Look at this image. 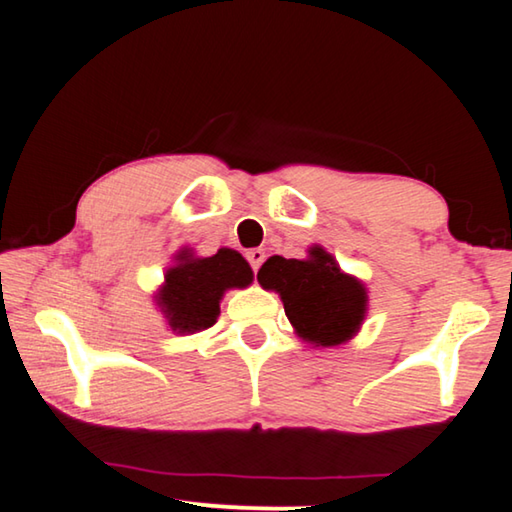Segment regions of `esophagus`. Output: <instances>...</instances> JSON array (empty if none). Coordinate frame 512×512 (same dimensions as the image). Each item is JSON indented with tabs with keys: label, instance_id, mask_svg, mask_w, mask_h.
I'll use <instances>...</instances> for the list:
<instances>
[{
	"label": "esophagus",
	"instance_id": "34e87169",
	"mask_svg": "<svg viewBox=\"0 0 512 512\" xmlns=\"http://www.w3.org/2000/svg\"><path fill=\"white\" fill-rule=\"evenodd\" d=\"M246 257H248V262H250V266H253V271L257 273V271H259V266H262V264H264V259H266V253H264V250H262V248H253V250H250V253H248Z\"/></svg>",
	"mask_w": 512,
	"mask_h": 512
}]
</instances>
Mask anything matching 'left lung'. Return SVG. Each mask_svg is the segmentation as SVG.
Wrapping results in <instances>:
<instances>
[{
  "instance_id": "left-lung-1",
  "label": "left lung",
  "mask_w": 512,
  "mask_h": 512,
  "mask_svg": "<svg viewBox=\"0 0 512 512\" xmlns=\"http://www.w3.org/2000/svg\"><path fill=\"white\" fill-rule=\"evenodd\" d=\"M264 289L280 293L284 314L300 339L316 348L350 341L366 318V287L343 273L325 248L311 246L307 259L268 257L257 273Z\"/></svg>"
}]
</instances>
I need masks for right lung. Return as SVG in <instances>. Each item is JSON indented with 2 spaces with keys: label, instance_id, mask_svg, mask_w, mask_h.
I'll use <instances>...</instances> for the list:
<instances>
[{
  "label": "right lung",
  "instance_id": "obj_1",
  "mask_svg": "<svg viewBox=\"0 0 512 512\" xmlns=\"http://www.w3.org/2000/svg\"><path fill=\"white\" fill-rule=\"evenodd\" d=\"M250 282L253 268L237 250L219 248L212 257H194L192 250L183 248L176 255V264L164 273L155 300L173 332L192 334L216 323L225 291L244 289Z\"/></svg>",
  "mask_w": 512,
  "mask_h": 512
}]
</instances>
